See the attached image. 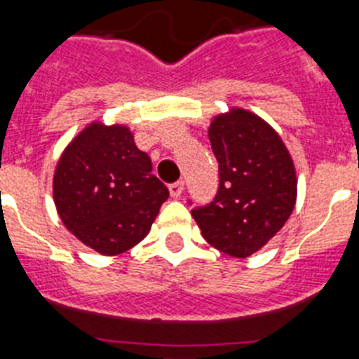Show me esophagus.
Wrapping results in <instances>:
<instances>
[{"label": "esophagus", "mask_w": 359, "mask_h": 359, "mask_svg": "<svg viewBox=\"0 0 359 359\" xmlns=\"http://www.w3.org/2000/svg\"><path fill=\"white\" fill-rule=\"evenodd\" d=\"M183 190H185V182H176V183H170L169 185V192L172 198H180V196L183 194Z\"/></svg>", "instance_id": "1"}]
</instances>
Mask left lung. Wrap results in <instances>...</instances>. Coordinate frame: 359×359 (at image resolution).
Masks as SVG:
<instances>
[{
  "label": "left lung",
  "mask_w": 359,
  "mask_h": 359,
  "mask_svg": "<svg viewBox=\"0 0 359 359\" xmlns=\"http://www.w3.org/2000/svg\"><path fill=\"white\" fill-rule=\"evenodd\" d=\"M219 163L214 201L192 210L201 236L219 252L244 259L290 219L297 172L278 133L255 113L231 107L208 128Z\"/></svg>",
  "instance_id": "left-lung-1"
}]
</instances>
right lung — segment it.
Wrapping results in <instances>:
<instances>
[{
    "label": "right lung",
    "instance_id": "add662e5",
    "mask_svg": "<svg viewBox=\"0 0 359 359\" xmlns=\"http://www.w3.org/2000/svg\"><path fill=\"white\" fill-rule=\"evenodd\" d=\"M169 189L152 174L128 126L91 122L62 151L53 174L57 214L86 246L118 255L151 230Z\"/></svg>",
    "mask_w": 359,
    "mask_h": 359
}]
</instances>
